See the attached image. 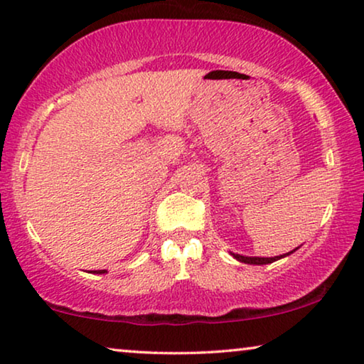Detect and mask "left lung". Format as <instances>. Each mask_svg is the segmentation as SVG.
<instances>
[{"label": "left lung", "mask_w": 364, "mask_h": 364, "mask_svg": "<svg viewBox=\"0 0 364 364\" xmlns=\"http://www.w3.org/2000/svg\"><path fill=\"white\" fill-rule=\"evenodd\" d=\"M291 253L292 252L286 253V255H291ZM232 255H234L238 262L248 263V264H267V263H273V262H276V259L286 257V255H281V257H274V258H259V257H242V255H235V253H232Z\"/></svg>", "instance_id": "obj_1"}]
</instances>
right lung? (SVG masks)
Segmentation results:
<instances>
[{"instance_id": "obj_1", "label": "right lung", "mask_w": 364, "mask_h": 364, "mask_svg": "<svg viewBox=\"0 0 364 364\" xmlns=\"http://www.w3.org/2000/svg\"><path fill=\"white\" fill-rule=\"evenodd\" d=\"M93 273H95V271H93ZM96 273L101 274V273H106V271H105V269H100V271H96Z\"/></svg>"}]
</instances>
